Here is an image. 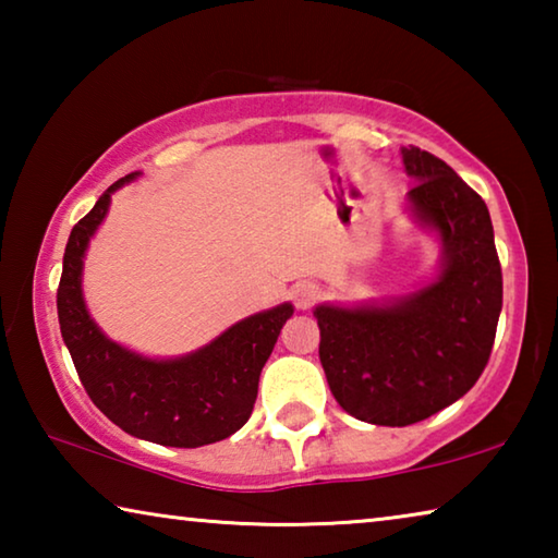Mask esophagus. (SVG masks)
Instances as JSON below:
<instances>
[{"label": "esophagus", "mask_w": 558, "mask_h": 558, "mask_svg": "<svg viewBox=\"0 0 558 558\" xmlns=\"http://www.w3.org/2000/svg\"><path fill=\"white\" fill-rule=\"evenodd\" d=\"M319 298V286L313 280H302L298 286H292V300L300 310H307L315 305V300Z\"/></svg>", "instance_id": "esophagus-1"}]
</instances>
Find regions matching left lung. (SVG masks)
I'll use <instances>...</instances> for the list:
<instances>
[{
	"mask_svg": "<svg viewBox=\"0 0 558 558\" xmlns=\"http://www.w3.org/2000/svg\"><path fill=\"white\" fill-rule=\"evenodd\" d=\"M401 155L415 179L411 211L440 235L438 278L389 305L315 307L329 391L374 426H411L465 396L485 372L502 313L483 196L426 149L411 145Z\"/></svg>",
	"mask_w": 558,
	"mask_h": 558,
	"instance_id": "1",
	"label": "left lung"
}]
</instances>
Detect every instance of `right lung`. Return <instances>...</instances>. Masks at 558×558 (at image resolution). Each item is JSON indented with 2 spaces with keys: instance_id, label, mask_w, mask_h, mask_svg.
<instances>
[{
  "instance_id": "obj_1",
  "label": "right lung",
  "mask_w": 558,
  "mask_h": 558,
  "mask_svg": "<svg viewBox=\"0 0 558 558\" xmlns=\"http://www.w3.org/2000/svg\"><path fill=\"white\" fill-rule=\"evenodd\" d=\"M140 172L118 179L73 226L56 292L59 325L83 389L108 418L135 438L169 448H199L243 428L258 396V379L290 302L251 315L211 344L179 359H147L100 332L83 302L81 272L90 235L106 219L110 194Z\"/></svg>"
}]
</instances>
